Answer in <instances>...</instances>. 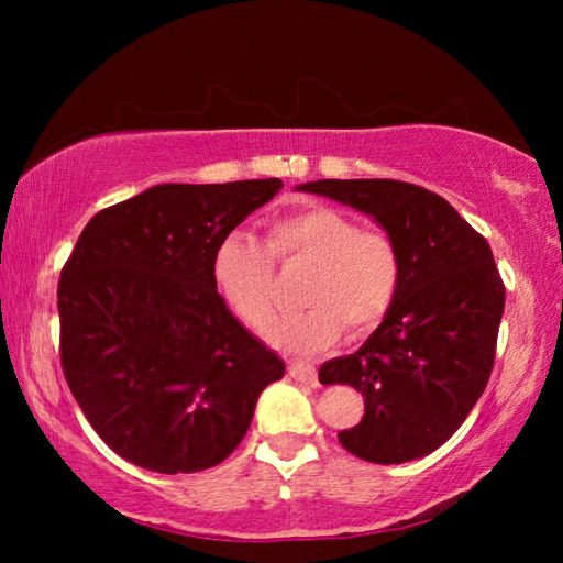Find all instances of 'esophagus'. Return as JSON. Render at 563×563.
<instances>
[{"instance_id":"1","label":"esophagus","mask_w":563,"mask_h":563,"mask_svg":"<svg viewBox=\"0 0 563 563\" xmlns=\"http://www.w3.org/2000/svg\"><path fill=\"white\" fill-rule=\"evenodd\" d=\"M288 373L295 383H305V385L318 383V369L308 365V362H288Z\"/></svg>"}]
</instances>
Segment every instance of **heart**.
I'll list each match as a JSON object with an SVG mask.
<instances>
[{
	"label": "heart",
	"instance_id": "1",
	"mask_svg": "<svg viewBox=\"0 0 563 563\" xmlns=\"http://www.w3.org/2000/svg\"><path fill=\"white\" fill-rule=\"evenodd\" d=\"M273 254L283 263L312 265L300 312L273 318L263 338L290 355H316L335 345L342 330L367 335L383 322L402 285V253L379 228L330 206H310L275 218L268 247L247 233H231L216 245L211 275L228 310L258 328L273 312Z\"/></svg>",
	"mask_w": 563,
	"mask_h": 563
}]
</instances>
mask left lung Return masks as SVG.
<instances>
[{
  "mask_svg": "<svg viewBox=\"0 0 563 563\" xmlns=\"http://www.w3.org/2000/svg\"><path fill=\"white\" fill-rule=\"evenodd\" d=\"M298 190L369 216L402 253L389 316L318 377L365 397L360 422L338 434L350 454L373 464L419 460L460 430L489 383L504 312L492 247L442 196L405 180L325 178Z\"/></svg>",
  "mask_w": 563,
  "mask_h": 563,
  "instance_id": "1",
  "label": "left lung"
}]
</instances>
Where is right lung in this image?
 <instances>
[{
    "instance_id": "1",
    "label": "right lung",
    "mask_w": 563,
    "mask_h": 563,
    "mask_svg": "<svg viewBox=\"0 0 563 563\" xmlns=\"http://www.w3.org/2000/svg\"><path fill=\"white\" fill-rule=\"evenodd\" d=\"M280 178L158 184L91 218L59 280L62 367L113 452L161 474L221 464L285 362L218 295L216 245Z\"/></svg>"
}]
</instances>
